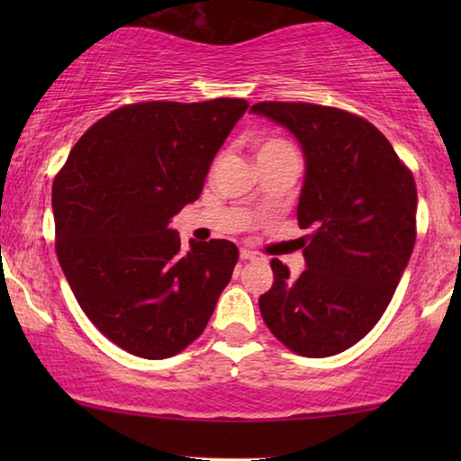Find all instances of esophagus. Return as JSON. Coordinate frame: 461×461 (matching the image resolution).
Returning a JSON list of instances; mask_svg holds the SVG:
<instances>
[{
	"instance_id": "esophagus-1",
	"label": "esophagus",
	"mask_w": 461,
	"mask_h": 461,
	"mask_svg": "<svg viewBox=\"0 0 461 461\" xmlns=\"http://www.w3.org/2000/svg\"><path fill=\"white\" fill-rule=\"evenodd\" d=\"M258 258H260V254H258V251H251L248 248L241 249V260H258Z\"/></svg>"
}]
</instances>
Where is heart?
Masks as SVG:
<instances>
[{
    "mask_svg": "<svg viewBox=\"0 0 461 461\" xmlns=\"http://www.w3.org/2000/svg\"><path fill=\"white\" fill-rule=\"evenodd\" d=\"M283 144H285V142H281V140H264V142L260 144V149H258V150H267V149L283 147Z\"/></svg>",
    "mask_w": 461,
    "mask_h": 461,
    "instance_id": "obj_1",
    "label": "heart"
}]
</instances>
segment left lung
Returning <instances> with one entry per match:
<instances>
[{
	"label": "left lung",
	"instance_id": "1",
	"mask_svg": "<svg viewBox=\"0 0 461 461\" xmlns=\"http://www.w3.org/2000/svg\"><path fill=\"white\" fill-rule=\"evenodd\" d=\"M254 115L283 125L304 153L298 201L306 268L260 295L264 323L295 355L344 352L374 330L415 245L418 191L393 144L363 117L308 103H258Z\"/></svg>",
	"mask_w": 461,
	"mask_h": 461
}]
</instances>
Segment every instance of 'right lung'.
<instances>
[{"mask_svg": "<svg viewBox=\"0 0 461 461\" xmlns=\"http://www.w3.org/2000/svg\"><path fill=\"white\" fill-rule=\"evenodd\" d=\"M243 98L138 103L79 138L52 186L56 254L81 311L142 358L178 355L203 333L239 260L224 239L188 241L169 222L199 199Z\"/></svg>", "mask_w": 461, "mask_h": 461, "instance_id": "right-lung-1", "label": "right lung"}]
</instances>
